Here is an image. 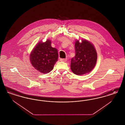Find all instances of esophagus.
I'll list each match as a JSON object with an SVG mask.
<instances>
[{"instance_id":"34e87169","label":"esophagus","mask_w":125,"mask_h":125,"mask_svg":"<svg viewBox=\"0 0 125 125\" xmlns=\"http://www.w3.org/2000/svg\"><path fill=\"white\" fill-rule=\"evenodd\" d=\"M60 60L62 62H66L67 61V59H61Z\"/></svg>"}]
</instances>
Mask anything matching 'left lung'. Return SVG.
Wrapping results in <instances>:
<instances>
[{"mask_svg":"<svg viewBox=\"0 0 125 125\" xmlns=\"http://www.w3.org/2000/svg\"><path fill=\"white\" fill-rule=\"evenodd\" d=\"M75 56L71 61V69L76 75L89 73L95 66L97 61V52L93 44L87 40L82 42L76 40L75 43Z\"/></svg>","mask_w":125,"mask_h":125,"instance_id":"1","label":"left lung"}]
</instances>
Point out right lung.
I'll use <instances>...</instances> for the list:
<instances>
[{
	"mask_svg": "<svg viewBox=\"0 0 125 125\" xmlns=\"http://www.w3.org/2000/svg\"><path fill=\"white\" fill-rule=\"evenodd\" d=\"M58 52L56 48L51 46V41L39 42L30 54V61L37 71L42 73H48L53 69L58 61Z\"/></svg>",
	"mask_w": 125,
	"mask_h": 125,
	"instance_id": "right-lung-1",
	"label": "right lung"
}]
</instances>
